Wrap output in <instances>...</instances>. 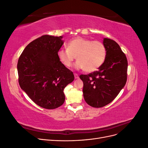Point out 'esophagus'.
Returning <instances> with one entry per match:
<instances>
[{"instance_id": "obj_1", "label": "esophagus", "mask_w": 148, "mask_h": 148, "mask_svg": "<svg viewBox=\"0 0 148 148\" xmlns=\"http://www.w3.org/2000/svg\"><path fill=\"white\" fill-rule=\"evenodd\" d=\"M74 76H75V79H78L79 78L78 75L77 73H74Z\"/></svg>"}]
</instances>
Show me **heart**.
I'll use <instances>...</instances> for the list:
<instances>
[{
	"instance_id": "obj_1",
	"label": "heart",
	"mask_w": 148,
	"mask_h": 148,
	"mask_svg": "<svg viewBox=\"0 0 148 148\" xmlns=\"http://www.w3.org/2000/svg\"><path fill=\"white\" fill-rule=\"evenodd\" d=\"M106 56L107 49L102 42L81 37L71 40L67 44V49H60L57 52L64 65L70 67L77 57L75 69H84L87 72H92L101 67Z\"/></svg>"
}]
</instances>
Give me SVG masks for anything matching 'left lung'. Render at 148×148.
Segmentation results:
<instances>
[{
	"label": "left lung",
	"mask_w": 148,
	"mask_h": 148,
	"mask_svg": "<svg viewBox=\"0 0 148 148\" xmlns=\"http://www.w3.org/2000/svg\"><path fill=\"white\" fill-rule=\"evenodd\" d=\"M107 49L105 62L88 75H81L83 82V97L91 107L99 108L112 101L125 86L127 79L128 62L126 56L114 40L104 38Z\"/></svg>",
	"instance_id": "left-lung-1"
}]
</instances>
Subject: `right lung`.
I'll return each mask as SVG.
<instances>
[{
	"label": "right lung",
	"mask_w": 148,
	"mask_h": 148,
	"mask_svg": "<svg viewBox=\"0 0 148 148\" xmlns=\"http://www.w3.org/2000/svg\"><path fill=\"white\" fill-rule=\"evenodd\" d=\"M63 36L43 35L31 42L17 64L21 88L39 106L57 108L65 101L64 88L74 80L71 71L59 60L57 52Z\"/></svg>",
	"instance_id": "obj_1"
}]
</instances>
